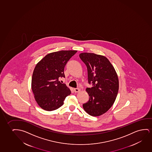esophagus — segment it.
I'll list each match as a JSON object with an SVG mask.
<instances>
[{"mask_svg": "<svg viewBox=\"0 0 152 152\" xmlns=\"http://www.w3.org/2000/svg\"><path fill=\"white\" fill-rule=\"evenodd\" d=\"M74 92H76V93H77V92H79L80 91V89H79V88H75V89H74Z\"/></svg>", "mask_w": 152, "mask_h": 152, "instance_id": "1", "label": "esophagus"}]
</instances>
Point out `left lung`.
<instances>
[{
    "instance_id": "left-lung-1",
    "label": "left lung",
    "mask_w": 152,
    "mask_h": 152,
    "mask_svg": "<svg viewBox=\"0 0 152 152\" xmlns=\"http://www.w3.org/2000/svg\"><path fill=\"white\" fill-rule=\"evenodd\" d=\"M86 65L89 83L93 87L86 88L89 100L83 104L84 110L92 116H99L112 107L119 89L118 77L114 67L105 56L94 53L79 54Z\"/></svg>"
}]
</instances>
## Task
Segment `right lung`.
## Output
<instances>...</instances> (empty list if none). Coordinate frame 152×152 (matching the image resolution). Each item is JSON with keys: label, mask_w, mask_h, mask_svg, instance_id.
I'll list each match as a JSON object with an SVG mask.
<instances>
[{"label": "right lung", "mask_w": 152, "mask_h": 152, "mask_svg": "<svg viewBox=\"0 0 152 152\" xmlns=\"http://www.w3.org/2000/svg\"><path fill=\"white\" fill-rule=\"evenodd\" d=\"M77 50H61L46 55L36 65L31 78V90L38 105L52 111L62 106L71 90L58 81L65 77L64 69Z\"/></svg>", "instance_id": "obj_1"}]
</instances>
